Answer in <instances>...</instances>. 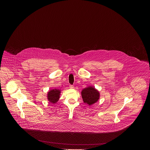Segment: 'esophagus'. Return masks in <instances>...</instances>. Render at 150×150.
Here are the masks:
<instances>
[{
    "instance_id": "esophagus-1",
    "label": "esophagus",
    "mask_w": 150,
    "mask_h": 150,
    "mask_svg": "<svg viewBox=\"0 0 150 150\" xmlns=\"http://www.w3.org/2000/svg\"><path fill=\"white\" fill-rule=\"evenodd\" d=\"M70 88H71V89H72V88H74V86H73V85H70Z\"/></svg>"
}]
</instances>
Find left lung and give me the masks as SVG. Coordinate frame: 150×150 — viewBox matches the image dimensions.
I'll list each match as a JSON object with an SVG mask.
<instances>
[{
  "label": "left lung",
  "mask_w": 150,
  "mask_h": 150,
  "mask_svg": "<svg viewBox=\"0 0 150 150\" xmlns=\"http://www.w3.org/2000/svg\"><path fill=\"white\" fill-rule=\"evenodd\" d=\"M81 93L84 102L89 106L95 103L100 98V92L92 86L83 89Z\"/></svg>",
  "instance_id": "left-lung-1"
}]
</instances>
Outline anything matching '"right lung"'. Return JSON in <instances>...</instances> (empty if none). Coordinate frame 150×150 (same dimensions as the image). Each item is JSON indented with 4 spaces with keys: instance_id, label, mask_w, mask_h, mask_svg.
I'll list each match as a JSON object with an SVG mask.
<instances>
[{
    "instance_id": "add662e5",
    "label": "right lung",
    "mask_w": 150,
    "mask_h": 150,
    "mask_svg": "<svg viewBox=\"0 0 150 150\" xmlns=\"http://www.w3.org/2000/svg\"><path fill=\"white\" fill-rule=\"evenodd\" d=\"M60 93L61 91L59 89H54L50 90V91L48 92L47 94L48 100L50 101V102L53 104L56 103L59 98Z\"/></svg>"
}]
</instances>
